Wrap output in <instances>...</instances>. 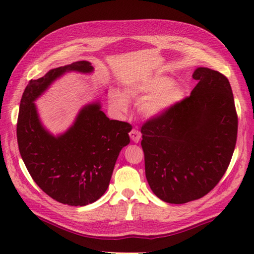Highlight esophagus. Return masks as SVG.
<instances>
[{"label": "esophagus", "instance_id": "34e87169", "mask_svg": "<svg viewBox=\"0 0 254 254\" xmlns=\"http://www.w3.org/2000/svg\"><path fill=\"white\" fill-rule=\"evenodd\" d=\"M128 135H129V137H131V139L134 141V143H138L139 139H140V136H141V134L137 128H132L131 132L128 133Z\"/></svg>", "mask_w": 254, "mask_h": 254}]
</instances>
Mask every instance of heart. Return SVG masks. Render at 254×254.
I'll return each mask as SVG.
<instances>
[{"label":"heart","instance_id":"obj_1","mask_svg":"<svg viewBox=\"0 0 254 254\" xmlns=\"http://www.w3.org/2000/svg\"><path fill=\"white\" fill-rule=\"evenodd\" d=\"M168 78H156L127 91L128 97H138L140 94H152L140 105L144 116L152 118L166 114L184 97V91ZM111 107L125 113L127 110V100L120 92H114L110 96Z\"/></svg>","mask_w":254,"mask_h":254}]
</instances>
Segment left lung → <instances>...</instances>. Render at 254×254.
Here are the masks:
<instances>
[{
    "mask_svg": "<svg viewBox=\"0 0 254 254\" xmlns=\"http://www.w3.org/2000/svg\"><path fill=\"white\" fill-rule=\"evenodd\" d=\"M190 95L140 128L145 173L151 190L169 203L205 196L225 174L237 140L231 84L209 68L194 70Z\"/></svg>",
    "mask_w": 254,
    "mask_h": 254,
    "instance_id": "1",
    "label": "left lung"
}]
</instances>
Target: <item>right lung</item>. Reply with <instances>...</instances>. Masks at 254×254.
Listing matches in <instances>:
<instances>
[{
	"label": "right lung",
	"instance_id": "right-lung-1",
	"mask_svg": "<svg viewBox=\"0 0 254 254\" xmlns=\"http://www.w3.org/2000/svg\"><path fill=\"white\" fill-rule=\"evenodd\" d=\"M67 71L88 73L91 63L80 61L50 70L30 80L22 94L17 120V141L33 181L56 201L82 207L107 190L121 149L129 143L127 122L109 120L100 104L87 105L66 133L53 136L41 125L34 100Z\"/></svg>",
	"mask_w": 254,
	"mask_h": 254
}]
</instances>
